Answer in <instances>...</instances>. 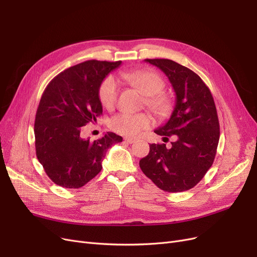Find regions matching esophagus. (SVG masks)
I'll use <instances>...</instances> for the list:
<instances>
[{
    "mask_svg": "<svg viewBox=\"0 0 257 257\" xmlns=\"http://www.w3.org/2000/svg\"><path fill=\"white\" fill-rule=\"evenodd\" d=\"M125 141L128 143V144H133V143H136V139H133V138H126L125 139Z\"/></svg>",
    "mask_w": 257,
    "mask_h": 257,
    "instance_id": "1",
    "label": "esophagus"
}]
</instances>
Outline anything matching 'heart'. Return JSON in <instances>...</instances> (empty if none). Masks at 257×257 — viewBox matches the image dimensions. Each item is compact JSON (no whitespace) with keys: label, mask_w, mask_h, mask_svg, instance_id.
<instances>
[{"label":"heart","mask_w":257,"mask_h":257,"mask_svg":"<svg viewBox=\"0 0 257 257\" xmlns=\"http://www.w3.org/2000/svg\"><path fill=\"white\" fill-rule=\"evenodd\" d=\"M120 80L138 88L146 95V105L160 115L165 114L170 108L169 97L161 92L165 86L163 77L152 70H136L121 72ZM118 83L112 75H108L98 88L99 102L107 109H112L117 99ZM152 118L147 113H126L121 112L110 119V127L121 136L136 137L150 127Z\"/></svg>","instance_id":"b5f03b06"}]
</instances>
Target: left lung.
I'll return each mask as SVG.
<instances>
[{
    "mask_svg": "<svg viewBox=\"0 0 257 257\" xmlns=\"http://www.w3.org/2000/svg\"><path fill=\"white\" fill-rule=\"evenodd\" d=\"M168 77L175 92L170 118L155 129L156 135L174 138L171 148L151 144L149 154L140 161L144 174L167 192L193 188L213 164L219 141V122L209 88L187 67L167 59H147Z\"/></svg>",
    "mask_w": 257,
    "mask_h": 257,
    "instance_id": "left-lung-1",
    "label": "left lung"
}]
</instances>
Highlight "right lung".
I'll use <instances>...</instances> for the list:
<instances>
[{
	"label": "right lung",
	"instance_id": "add662e5",
	"mask_svg": "<svg viewBox=\"0 0 257 257\" xmlns=\"http://www.w3.org/2000/svg\"><path fill=\"white\" fill-rule=\"evenodd\" d=\"M121 64L86 61L58 74L44 91L35 122L37 158L61 187H83L102 170L107 150L122 138L107 132L96 141L82 139L81 127L103 112L98 88Z\"/></svg>",
	"mask_w": 257,
	"mask_h": 257
}]
</instances>
